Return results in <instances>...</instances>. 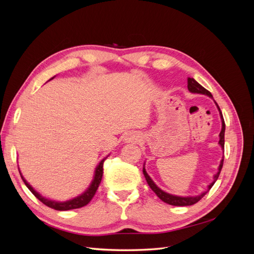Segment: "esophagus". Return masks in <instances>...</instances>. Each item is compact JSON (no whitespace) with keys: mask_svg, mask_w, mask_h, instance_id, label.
Wrapping results in <instances>:
<instances>
[{"mask_svg":"<svg viewBox=\"0 0 254 254\" xmlns=\"http://www.w3.org/2000/svg\"><path fill=\"white\" fill-rule=\"evenodd\" d=\"M137 137H139V136H137L135 133H128L127 134V136L125 137V141L127 142V143H129V142H136L137 140H139V139H137Z\"/></svg>","mask_w":254,"mask_h":254,"instance_id":"esophagus-1","label":"esophagus"}]
</instances>
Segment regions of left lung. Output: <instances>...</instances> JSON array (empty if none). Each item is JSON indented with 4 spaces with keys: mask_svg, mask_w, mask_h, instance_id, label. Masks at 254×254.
<instances>
[{
    "mask_svg": "<svg viewBox=\"0 0 254 254\" xmlns=\"http://www.w3.org/2000/svg\"><path fill=\"white\" fill-rule=\"evenodd\" d=\"M188 89L190 92H191V93H200V94H204V95H207L213 98L211 92L207 91L206 89H204L201 84H199L194 78H188ZM217 105V104H216ZM217 108L220 112V118H221V123H222V128H221V131L219 133V136H220V140H219V144L222 148L225 147V129H226V124H225V121H224V117H222L221 114V111H220V108L217 105ZM222 165H224V158H222L221 162H220V165H219V168H218V173L214 176V181L210 184L209 186V190H211V188L214 186V183L216 182V180L218 179L219 177V174H220V171L222 168ZM143 174L145 176V179L146 181H147L148 186L150 187V189L155 191L156 195L161 199V200L171 204V205H176V206H183V205H193L195 203H197L200 199L207 193V191H204V193H202L201 195L199 196H195V197H180V196H174V195H171V194H167L165 193V191H163L162 190H160L155 183H153V181L150 179V177L148 176V174L146 173L145 168L143 167Z\"/></svg>",
    "mask_w": 254,
    "mask_h": 254,
    "instance_id": "obj_1",
    "label": "left lung"
}]
</instances>
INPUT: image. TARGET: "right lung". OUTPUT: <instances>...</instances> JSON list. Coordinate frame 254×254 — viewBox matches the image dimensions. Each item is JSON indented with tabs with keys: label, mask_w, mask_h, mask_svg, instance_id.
I'll return each mask as SVG.
<instances>
[{
	"label": "right lung",
	"mask_w": 254,
	"mask_h": 254,
	"mask_svg": "<svg viewBox=\"0 0 254 254\" xmlns=\"http://www.w3.org/2000/svg\"><path fill=\"white\" fill-rule=\"evenodd\" d=\"M105 160H106V159L102 160L101 163H99L98 166L96 167L95 175H94V179H93V181H92L90 188H89L86 191H84L83 194H81L80 196L72 199V200L65 201V202H57V201L49 200V199H45V198L42 197L40 194H38L37 191H36L32 187L29 186V184L27 183V181H26L24 178H23V176H22V174L20 173V171H19V173H20V175H21L22 180L24 181L25 186L28 188V190H29L30 191H32V193H33L38 199H39V200H40L43 204L48 205V206L52 207V209L57 210V211H67V210H73V209H79V207H82V206H84V205H87V204L92 200V198L94 197V195H95V193H96V190H97V189H98V187H99V184H101L102 178H103V166H104Z\"/></svg>",
	"instance_id": "obj_1"
}]
</instances>
